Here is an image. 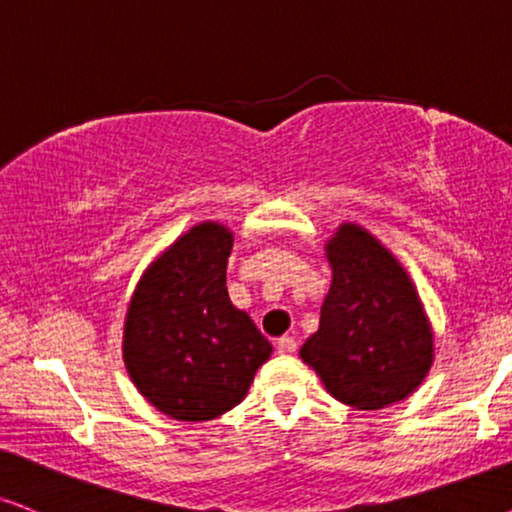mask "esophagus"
I'll use <instances>...</instances> for the list:
<instances>
[{
  "label": "esophagus",
  "mask_w": 512,
  "mask_h": 512,
  "mask_svg": "<svg viewBox=\"0 0 512 512\" xmlns=\"http://www.w3.org/2000/svg\"><path fill=\"white\" fill-rule=\"evenodd\" d=\"M277 349L282 353H294L296 351V339L294 337H280L277 339Z\"/></svg>",
  "instance_id": "esophagus-1"
}]
</instances>
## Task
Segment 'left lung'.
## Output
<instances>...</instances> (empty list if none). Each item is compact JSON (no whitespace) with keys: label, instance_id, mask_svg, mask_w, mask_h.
<instances>
[{"label":"left lung","instance_id":"8db88e82","mask_svg":"<svg viewBox=\"0 0 512 512\" xmlns=\"http://www.w3.org/2000/svg\"><path fill=\"white\" fill-rule=\"evenodd\" d=\"M325 258L330 292L301 361L351 408L408 399L434 363L432 323L408 270L358 223H342L325 239Z\"/></svg>","mask_w":512,"mask_h":512}]
</instances>
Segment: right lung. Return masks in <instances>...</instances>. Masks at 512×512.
Wrapping results in <instances>:
<instances>
[{
	"label": "right lung",
	"mask_w": 512,
	"mask_h": 512,
	"mask_svg": "<svg viewBox=\"0 0 512 512\" xmlns=\"http://www.w3.org/2000/svg\"><path fill=\"white\" fill-rule=\"evenodd\" d=\"M235 232L189 227L144 270L123 325V363L156 410L206 422L235 408L273 346L225 287Z\"/></svg>",
	"instance_id": "obj_1"
}]
</instances>
